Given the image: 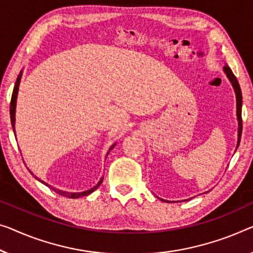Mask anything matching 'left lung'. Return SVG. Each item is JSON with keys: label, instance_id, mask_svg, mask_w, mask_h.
<instances>
[{"label": "left lung", "instance_id": "left-lung-1", "mask_svg": "<svg viewBox=\"0 0 253 253\" xmlns=\"http://www.w3.org/2000/svg\"><path fill=\"white\" fill-rule=\"evenodd\" d=\"M224 73L226 74V76L229 79V82L232 83L233 88L235 90V95H236V116H237V122H239V128H237V145L236 149L239 148L240 145V141H241V134H242V92H241V87L239 82L235 77V75L233 74V71L231 70L227 65L224 67ZM163 200V199H161ZM163 201H166V200H163ZM168 202V201H166Z\"/></svg>", "mask_w": 253, "mask_h": 253}]
</instances>
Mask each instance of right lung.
<instances>
[{"label":"right lung","mask_w":253,"mask_h":253,"mask_svg":"<svg viewBox=\"0 0 253 253\" xmlns=\"http://www.w3.org/2000/svg\"><path fill=\"white\" fill-rule=\"evenodd\" d=\"M21 75H22V71H20V74L18 75V78H17V81H16V84H14V88H13L12 96H11V102H10V118H11V125H12V128H13V133H14V134H16V130H14V124H16V105H17V96H18L19 84H20ZM115 145H116V143H115L114 145L111 146L110 149H109V152H110V150H112V149L115 148ZM109 152H108L107 154H109ZM28 170H29V169H28ZM29 172H30V174H32L34 177H35V178H36L37 180H40L41 183H43L44 185H46V186H48V187H50V188H52V190H53V191L55 192V193H58V194H60V195H62V197L70 198V199H77V198L85 197V195H88V194H90V193H92V192L95 191L96 188L101 185V183H102V180H103V177H102V178L100 179V182L97 183L95 186L90 188V190H87V191H84V192H66V191L59 190V188H55V187H53V186L48 185V184H46V183H45V182H43V180H41L40 178H37V177H36L35 175H34L33 172L30 171V170H29Z\"/></svg>","instance_id":"add662e5"}]
</instances>
